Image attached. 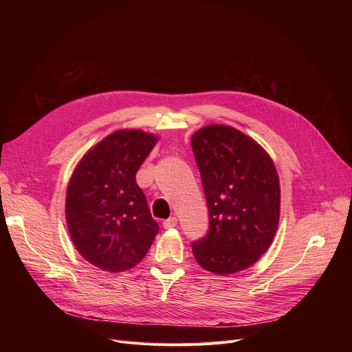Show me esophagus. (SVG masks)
I'll use <instances>...</instances> for the list:
<instances>
[{
  "instance_id": "esophagus-1",
  "label": "esophagus",
  "mask_w": 352,
  "mask_h": 352,
  "mask_svg": "<svg viewBox=\"0 0 352 352\" xmlns=\"http://www.w3.org/2000/svg\"><path fill=\"white\" fill-rule=\"evenodd\" d=\"M162 227H164L165 230H170V228L177 227V218H175V217H171V218H168V219H165L164 223H162Z\"/></svg>"
}]
</instances>
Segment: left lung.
<instances>
[{"instance_id": "1", "label": "left lung", "mask_w": 352, "mask_h": 352, "mask_svg": "<svg viewBox=\"0 0 352 352\" xmlns=\"http://www.w3.org/2000/svg\"><path fill=\"white\" fill-rule=\"evenodd\" d=\"M208 207V234L192 243L197 263L227 275L247 270L270 248L280 221V179L264 148L228 125L191 137Z\"/></svg>"}]
</instances>
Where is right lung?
Segmentation results:
<instances>
[{
	"instance_id": "1",
	"label": "right lung",
	"mask_w": 352,
	"mask_h": 352,
	"mask_svg": "<svg viewBox=\"0 0 352 352\" xmlns=\"http://www.w3.org/2000/svg\"><path fill=\"white\" fill-rule=\"evenodd\" d=\"M158 138L120 129L81 158L67 188L65 219L74 245L88 263L120 272L137 265L160 230L135 181Z\"/></svg>"
}]
</instances>
